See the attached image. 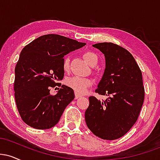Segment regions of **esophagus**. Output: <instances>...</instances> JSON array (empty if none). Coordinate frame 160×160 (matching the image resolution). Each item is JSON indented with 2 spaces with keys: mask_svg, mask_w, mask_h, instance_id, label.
Returning <instances> with one entry per match:
<instances>
[{
  "mask_svg": "<svg viewBox=\"0 0 160 160\" xmlns=\"http://www.w3.org/2000/svg\"><path fill=\"white\" fill-rule=\"evenodd\" d=\"M80 97H81V95H79L78 92H75V98H76V99H78V98H80Z\"/></svg>",
  "mask_w": 160,
  "mask_h": 160,
  "instance_id": "esophagus-1",
  "label": "esophagus"
}]
</instances>
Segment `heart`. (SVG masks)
I'll use <instances>...</instances> for the list:
<instances>
[{
  "mask_svg": "<svg viewBox=\"0 0 160 160\" xmlns=\"http://www.w3.org/2000/svg\"><path fill=\"white\" fill-rule=\"evenodd\" d=\"M82 56H83L84 59L91 66L96 65L98 62V56L95 52H91V51H87V52H84ZM62 67H63L65 71H68L70 67V59L68 57H65L64 58ZM65 83L68 87L71 88L76 92L79 93V94H83L87 90L88 88H89L92 85V81L89 78L74 76L68 78L66 80Z\"/></svg>",
  "mask_w": 160,
  "mask_h": 160,
  "instance_id": "heart-1",
  "label": "heart"
}]
</instances>
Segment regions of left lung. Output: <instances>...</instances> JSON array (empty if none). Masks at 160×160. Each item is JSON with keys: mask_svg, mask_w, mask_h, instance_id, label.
Here are the masks:
<instances>
[{"mask_svg": "<svg viewBox=\"0 0 160 160\" xmlns=\"http://www.w3.org/2000/svg\"><path fill=\"white\" fill-rule=\"evenodd\" d=\"M105 56L106 68L95 92L109 96L101 102L90 96L85 112L88 128L104 140H115L130 130L144 100L142 73L127 49L113 43L93 45Z\"/></svg>", "mask_w": 160, "mask_h": 160, "instance_id": "1", "label": "left lung"}]
</instances>
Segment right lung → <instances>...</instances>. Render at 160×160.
<instances>
[{"label": "right lung", "mask_w": 160, "mask_h": 160, "mask_svg": "<svg viewBox=\"0 0 160 160\" xmlns=\"http://www.w3.org/2000/svg\"><path fill=\"white\" fill-rule=\"evenodd\" d=\"M85 44L51 34L40 36L22 49L15 68L14 91L20 117L29 126L47 129L58 123L75 97L71 88L58 82L65 73L63 57ZM56 85L61 86L58 93L50 95V89Z\"/></svg>", "instance_id": "add662e5"}]
</instances>
